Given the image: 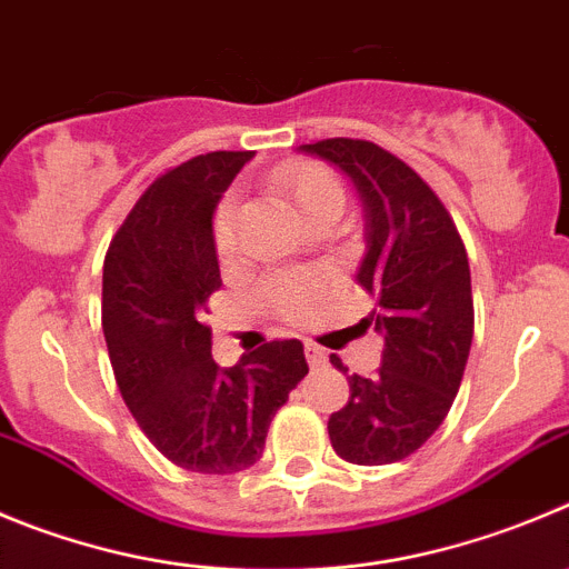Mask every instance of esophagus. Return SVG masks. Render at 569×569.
<instances>
[{"label": "esophagus", "instance_id": "obj_1", "mask_svg": "<svg viewBox=\"0 0 569 569\" xmlns=\"http://www.w3.org/2000/svg\"><path fill=\"white\" fill-rule=\"evenodd\" d=\"M306 359H309L311 368H320V365H326L328 353H326V348H320L317 342H306Z\"/></svg>", "mask_w": 569, "mask_h": 569}]
</instances>
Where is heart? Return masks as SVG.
Instances as JSON below:
<instances>
[{
  "label": "heart",
  "instance_id": "obj_1",
  "mask_svg": "<svg viewBox=\"0 0 569 569\" xmlns=\"http://www.w3.org/2000/svg\"><path fill=\"white\" fill-rule=\"evenodd\" d=\"M274 184L295 201L302 221L315 219L326 210H342L345 193L328 168L317 162H289L280 171H274ZM212 247L219 258H232L238 247L236 236V196H224L212 212ZM326 280L309 278V274H278L267 280L260 297L267 309L286 322L309 320L317 306L326 297Z\"/></svg>",
  "mask_w": 569,
  "mask_h": 569
}]
</instances>
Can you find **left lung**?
Instances as JSON below:
<instances>
[{
  "label": "left lung",
  "mask_w": 569,
  "mask_h": 569,
  "mask_svg": "<svg viewBox=\"0 0 569 569\" xmlns=\"http://www.w3.org/2000/svg\"><path fill=\"white\" fill-rule=\"evenodd\" d=\"M300 151L357 188L368 238L357 280L376 297L362 322L385 337L379 373L348 376V405L328 418L331 446L348 463H396L432 438L463 381L475 337L463 238L435 190L376 142L333 137ZM331 365L348 373L337 353Z\"/></svg>",
  "instance_id": "obj_1"
}]
</instances>
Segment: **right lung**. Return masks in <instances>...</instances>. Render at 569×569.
Returning a JSON list of instances; mask_svg holds the SVG:
<instances>
[{"label": "right lung", "mask_w": 569, "mask_h": 569, "mask_svg": "<svg viewBox=\"0 0 569 569\" xmlns=\"http://www.w3.org/2000/svg\"><path fill=\"white\" fill-rule=\"evenodd\" d=\"M252 151L199 153L137 199L103 263V337L126 407L171 463L236 475L258 463L274 412L309 373L300 339L236 368L212 359L207 302L221 289L212 210Z\"/></svg>", "instance_id": "right-lung-1"}]
</instances>
